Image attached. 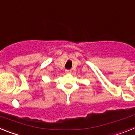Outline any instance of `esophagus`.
I'll return each instance as SVG.
<instances>
[{"label":"esophagus","mask_w":135,"mask_h":135,"mask_svg":"<svg viewBox=\"0 0 135 135\" xmlns=\"http://www.w3.org/2000/svg\"><path fill=\"white\" fill-rule=\"evenodd\" d=\"M71 73V70H66V74H70Z\"/></svg>","instance_id":"esophagus-1"}]
</instances>
